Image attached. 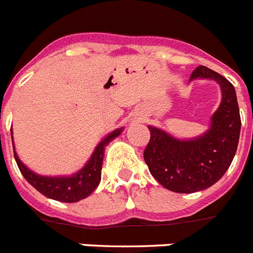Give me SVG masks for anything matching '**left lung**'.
I'll return each mask as SVG.
<instances>
[{
  "label": "left lung",
  "mask_w": 253,
  "mask_h": 253,
  "mask_svg": "<svg viewBox=\"0 0 253 253\" xmlns=\"http://www.w3.org/2000/svg\"><path fill=\"white\" fill-rule=\"evenodd\" d=\"M213 80L220 85L221 102L211 116L203 134L181 139L149 125L151 133L143 158L150 173L166 189L179 194L202 191L224 176L237 152L241 134V115L237 94L230 81L206 66H199L190 77Z\"/></svg>",
  "instance_id": "obj_1"
}]
</instances>
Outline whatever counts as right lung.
Here are the masks:
<instances>
[{"label":"right lung","mask_w":253,"mask_h":253,"mask_svg":"<svg viewBox=\"0 0 253 253\" xmlns=\"http://www.w3.org/2000/svg\"><path fill=\"white\" fill-rule=\"evenodd\" d=\"M123 129L119 128L107 134L97 145L94 149L93 154L89 158L83 168L72 173L71 176H42L39 173L33 172L32 169L19 159L18 154L15 151L14 139H12V129H11V139L12 149H14V156L15 162L19 167V170L23 177L32 185L37 191L45 195L46 198L54 200H59L63 203H76L79 200L85 199L97 189L101 182L102 174V164H103L104 149L111 141L123 133Z\"/></svg>","instance_id":"1"}]
</instances>
